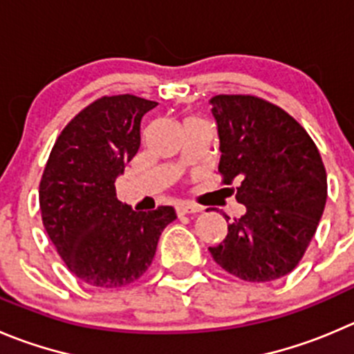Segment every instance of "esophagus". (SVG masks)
<instances>
[{
    "instance_id": "esophagus-1",
    "label": "esophagus",
    "mask_w": 354,
    "mask_h": 354,
    "mask_svg": "<svg viewBox=\"0 0 354 354\" xmlns=\"http://www.w3.org/2000/svg\"><path fill=\"white\" fill-rule=\"evenodd\" d=\"M175 212H177V215H179V217H183V215H187V214H198V212H201V208L196 207V205L180 203L175 207Z\"/></svg>"
}]
</instances>
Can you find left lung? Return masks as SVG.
<instances>
[{
	"label": "left lung",
	"instance_id": "1",
	"mask_svg": "<svg viewBox=\"0 0 354 354\" xmlns=\"http://www.w3.org/2000/svg\"><path fill=\"white\" fill-rule=\"evenodd\" d=\"M210 104L221 140L222 184L236 180V200L247 212L208 250L240 280H278L299 264L325 210L326 171L319 151L287 111L268 100L215 95Z\"/></svg>",
	"mask_w": 354,
	"mask_h": 354
}]
</instances>
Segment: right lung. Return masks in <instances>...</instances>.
I'll use <instances>...</instances> for the list:
<instances>
[{"label": "right lung", "mask_w": 354, "mask_h": 354, "mask_svg": "<svg viewBox=\"0 0 354 354\" xmlns=\"http://www.w3.org/2000/svg\"><path fill=\"white\" fill-rule=\"evenodd\" d=\"M130 95L100 97L57 137L39 183L43 225L67 269L83 283L118 288L139 280L156 254L171 207L137 212L114 180L140 146V120L156 107Z\"/></svg>", "instance_id": "1"}]
</instances>
